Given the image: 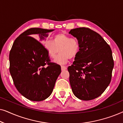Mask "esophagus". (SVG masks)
<instances>
[{
    "mask_svg": "<svg viewBox=\"0 0 123 123\" xmlns=\"http://www.w3.org/2000/svg\"><path fill=\"white\" fill-rule=\"evenodd\" d=\"M61 69H62V70H64L65 69H67V67L65 66H64V65H62Z\"/></svg>",
    "mask_w": 123,
    "mask_h": 123,
    "instance_id": "34e87169",
    "label": "esophagus"
}]
</instances>
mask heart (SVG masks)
<instances>
[{
    "instance_id": "b5f03b06",
    "label": "heart",
    "mask_w": 123,
    "mask_h": 123,
    "mask_svg": "<svg viewBox=\"0 0 123 123\" xmlns=\"http://www.w3.org/2000/svg\"><path fill=\"white\" fill-rule=\"evenodd\" d=\"M45 48L50 58H54L55 62L60 64L67 63L69 59H72L78 54L80 44L77 38L70 37L64 33H58L54 36L53 42L47 41Z\"/></svg>"
}]
</instances>
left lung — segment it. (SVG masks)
<instances>
[{
  "mask_svg": "<svg viewBox=\"0 0 123 123\" xmlns=\"http://www.w3.org/2000/svg\"><path fill=\"white\" fill-rule=\"evenodd\" d=\"M69 33L80 44L75 60L68 68L72 91L80 100H93L105 91L111 80L114 65L111 49L90 28H74Z\"/></svg>",
  "mask_w": 123,
  "mask_h": 123,
  "instance_id": "1",
  "label": "left lung"
}]
</instances>
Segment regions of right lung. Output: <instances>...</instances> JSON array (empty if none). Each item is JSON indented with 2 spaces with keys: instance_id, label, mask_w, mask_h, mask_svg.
<instances>
[{
  "instance_id": "add662e5",
  "label": "right lung",
  "mask_w": 123,
  "mask_h": 123,
  "mask_svg": "<svg viewBox=\"0 0 123 123\" xmlns=\"http://www.w3.org/2000/svg\"><path fill=\"white\" fill-rule=\"evenodd\" d=\"M54 30L31 28L15 40L9 53V72L17 90L28 100H44L51 95L61 67L51 62L45 46ZM36 34L35 38L31 36Z\"/></svg>"
}]
</instances>
